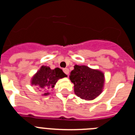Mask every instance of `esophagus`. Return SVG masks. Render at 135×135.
I'll return each instance as SVG.
<instances>
[{"label":"esophagus","instance_id":"obj_1","mask_svg":"<svg viewBox=\"0 0 135 135\" xmlns=\"http://www.w3.org/2000/svg\"><path fill=\"white\" fill-rule=\"evenodd\" d=\"M63 70H64V73H65L66 75H68L69 73H70V70H69V69H68V68H64Z\"/></svg>","mask_w":135,"mask_h":135}]
</instances>
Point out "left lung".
<instances>
[{"label":"left lung","mask_w":135,"mask_h":135,"mask_svg":"<svg viewBox=\"0 0 135 135\" xmlns=\"http://www.w3.org/2000/svg\"><path fill=\"white\" fill-rule=\"evenodd\" d=\"M70 78L74 85L75 94L82 99H94L103 90L104 74L99 70L76 65L70 73Z\"/></svg>","instance_id":"1"}]
</instances>
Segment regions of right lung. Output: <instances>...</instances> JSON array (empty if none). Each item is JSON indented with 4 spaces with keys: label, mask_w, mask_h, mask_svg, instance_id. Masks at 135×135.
<instances>
[{
    "label": "right lung",
    "mask_w": 135,
    "mask_h": 135,
    "mask_svg": "<svg viewBox=\"0 0 135 135\" xmlns=\"http://www.w3.org/2000/svg\"><path fill=\"white\" fill-rule=\"evenodd\" d=\"M64 77H67V75L59 68L51 70L49 67L42 65L33 76L31 84L45 91L44 95H48V90L53 89L58 80Z\"/></svg>",
    "instance_id": "right-lung-1"
}]
</instances>
